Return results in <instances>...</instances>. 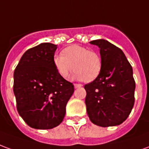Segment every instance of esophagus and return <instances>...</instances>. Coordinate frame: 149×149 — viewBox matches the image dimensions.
<instances>
[{"mask_svg": "<svg viewBox=\"0 0 149 149\" xmlns=\"http://www.w3.org/2000/svg\"><path fill=\"white\" fill-rule=\"evenodd\" d=\"M82 87V84H74V88H77Z\"/></svg>", "mask_w": 149, "mask_h": 149, "instance_id": "34e87169", "label": "esophagus"}]
</instances>
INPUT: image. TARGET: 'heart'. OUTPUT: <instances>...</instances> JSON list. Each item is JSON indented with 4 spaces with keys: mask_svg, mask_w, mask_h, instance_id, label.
<instances>
[{
    "mask_svg": "<svg viewBox=\"0 0 149 149\" xmlns=\"http://www.w3.org/2000/svg\"><path fill=\"white\" fill-rule=\"evenodd\" d=\"M63 55L53 56V64L58 74L66 78L74 70L72 77L90 82L98 77L101 70V59L97 52L78 45H72L63 50Z\"/></svg>",
    "mask_w": 149,
    "mask_h": 149,
    "instance_id": "b5f03b06",
    "label": "heart"
}]
</instances>
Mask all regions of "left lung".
Segmentation results:
<instances>
[{"label": "left lung", "instance_id": "8db88e82", "mask_svg": "<svg viewBox=\"0 0 149 149\" xmlns=\"http://www.w3.org/2000/svg\"><path fill=\"white\" fill-rule=\"evenodd\" d=\"M89 43L99 47L102 65L98 77L84 85L88 116L94 125L116 126L128 118L134 105L132 68L123 51L112 43L104 39Z\"/></svg>", "mask_w": 149, "mask_h": 149}]
</instances>
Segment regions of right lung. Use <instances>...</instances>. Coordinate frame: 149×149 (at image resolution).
I'll return each instance as SVG.
<instances>
[{
	"label": "right lung",
	"mask_w": 149,
	"mask_h": 149,
	"mask_svg": "<svg viewBox=\"0 0 149 149\" xmlns=\"http://www.w3.org/2000/svg\"><path fill=\"white\" fill-rule=\"evenodd\" d=\"M57 45L41 43L21 56L13 74V93L18 113L36 129L58 126L66 104L74 92L73 84L61 77L53 64Z\"/></svg>",
	"instance_id": "obj_1"
}]
</instances>
